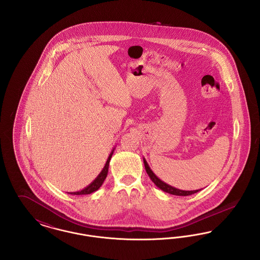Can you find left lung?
Returning a JSON list of instances; mask_svg holds the SVG:
<instances>
[{
	"mask_svg": "<svg viewBox=\"0 0 260 260\" xmlns=\"http://www.w3.org/2000/svg\"><path fill=\"white\" fill-rule=\"evenodd\" d=\"M144 161V166H145V170H146V173L149 175V177L151 178V180L155 183V185L157 187H159L161 190H162L164 192H167L169 194H172V195H175V196H189V195H192V194H195L199 192L201 189L199 190H193V191H184V190H180V189H177V188H174L173 186L169 185L167 183H165L164 181H161L160 178H158L156 176V174L152 172V170L150 169V167L147 164V161L145 159H143Z\"/></svg>",
	"mask_w": 260,
	"mask_h": 260,
	"instance_id": "obj_1",
	"label": "left lung"
}]
</instances>
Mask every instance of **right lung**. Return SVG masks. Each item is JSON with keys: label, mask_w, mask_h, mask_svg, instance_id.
<instances>
[{"label": "right lung", "mask_w": 260, "mask_h": 260, "mask_svg": "<svg viewBox=\"0 0 260 260\" xmlns=\"http://www.w3.org/2000/svg\"><path fill=\"white\" fill-rule=\"evenodd\" d=\"M113 152H114V149L112 150L111 154L109 155L107 161L103 168V170L101 171V173H99V176L89 184L87 186L86 188H84L83 190L81 191H78V192H71L69 194L71 195H87V194H90L96 190H99L100 188V186L102 185V183L104 182L106 176H107V173H108V168H109V161L111 160L112 155H113Z\"/></svg>", "instance_id": "add662e5"}]
</instances>
